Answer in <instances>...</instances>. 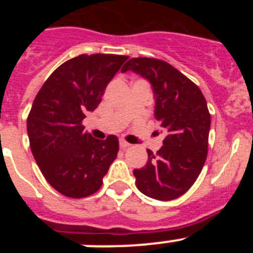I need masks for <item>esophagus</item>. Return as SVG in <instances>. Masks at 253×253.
I'll return each instance as SVG.
<instances>
[{"mask_svg": "<svg viewBox=\"0 0 253 253\" xmlns=\"http://www.w3.org/2000/svg\"><path fill=\"white\" fill-rule=\"evenodd\" d=\"M119 144H120V148H123V149H125V148H128L129 146H130V143H128V142H125V140H120L119 142Z\"/></svg>", "mask_w": 253, "mask_h": 253, "instance_id": "1", "label": "esophagus"}]
</instances>
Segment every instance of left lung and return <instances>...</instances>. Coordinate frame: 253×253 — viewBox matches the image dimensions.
I'll return each instance as SVG.
<instances>
[{"instance_id":"8db88e82","label":"left lung","mask_w":253,"mask_h":253,"mask_svg":"<svg viewBox=\"0 0 253 253\" xmlns=\"http://www.w3.org/2000/svg\"><path fill=\"white\" fill-rule=\"evenodd\" d=\"M137 73L151 84L154 116L166 133L157 153L147 151L146 166L134 169L144 195L173 200L184 195L202 172L208 154L210 114L204 95L186 76L154 58H131L122 72Z\"/></svg>"}]
</instances>
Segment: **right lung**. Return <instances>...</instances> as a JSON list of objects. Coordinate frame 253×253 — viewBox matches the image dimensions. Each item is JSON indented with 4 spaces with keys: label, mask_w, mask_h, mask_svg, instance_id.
<instances>
[{
    "label": "right lung",
    "mask_w": 253,
    "mask_h": 253,
    "mask_svg": "<svg viewBox=\"0 0 253 253\" xmlns=\"http://www.w3.org/2000/svg\"><path fill=\"white\" fill-rule=\"evenodd\" d=\"M126 59L82 54L67 60L49 76L33 102L26 124L31 152L46 181L68 198L96 193L116 158L118 138L95 139L84 130L82 120L101 102Z\"/></svg>",
    "instance_id": "1"
}]
</instances>
